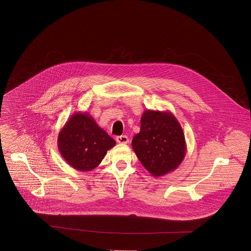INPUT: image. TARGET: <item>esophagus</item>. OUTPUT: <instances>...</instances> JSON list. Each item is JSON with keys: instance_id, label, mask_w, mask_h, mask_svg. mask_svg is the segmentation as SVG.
Segmentation results:
<instances>
[{"instance_id": "34e87169", "label": "esophagus", "mask_w": 251, "mask_h": 251, "mask_svg": "<svg viewBox=\"0 0 251 251\" xmlns=\"http://www.w3.org/2000/svg\"><path fill=\"white\" fill-rule=\"evenodd\" d=\"M117 142L120 144H127L128 143V137L126 135H121V136H117L116 137Z\"/></svg>"}]
</instances>
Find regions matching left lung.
I'll use <instances>...</instances> for the list:
<instances>
[{
  "mask_svg": "<svg viewBox=\"0 0 251 251\" xmlns=\"http://www.w3.org/2000/svg\"><path fill=\"white\" fill-rule=\"evenodd\" d=\"M131 144L138 159L153 177L177 169L186 152L183 130L169 111L146 110L141 117L140 132Z\"/></svg>",
  "mask_w": 251,
  "mask_h": 251,
  "instance_id": "1",
  "label": "left lung"
}]
</instances>
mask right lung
<instances>
[{
    "instance_id": "add662e5",
    "label": "right lung",
    "mask_w": 251,
    "mask_h": 251,
    "mask_svg": "<svg viewBox=\"0 0 251 251\" xmlns=\"http://www.w3.org/2000/svg\"><path fill=\"white\" fill-rule=\"evenodd\" d=\"M115 145L116 141L86 112L74 113L58 135L61 155L80 172H89L98 167L108 150Z\"/></svg>"
}]
</instances>
